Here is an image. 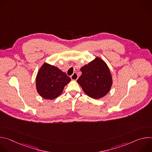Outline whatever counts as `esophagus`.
Wrapping results in <instances>:
<instances>
[{
    "label": "esophagus",
    "mask_w": 152,
    "mask_h": 152,
    "mask_svg": "<svg viewBox=\"0 0 152 152\" xmlns=\"http://www.w3.org/2000/svg\"><path fill=\"white\" fill-rule=\"evenodd\" d=\"M78 75H77V74L76 73H74L72 76H71V79H72V80H76L77 79H78Z\"/></svg>",
    "instance_id": "esophagus-1"
}]
</instances>
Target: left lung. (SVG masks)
Segmentation results:
<instances>
[{
  "label": "left lung",
  "mask_w": 152,
  "mask_h": 152,
  "mask_svg": "<svg viewBox=\"0 0 152 152\" xmlns=\"http://www.w3.org/2000/svg\"><path fill=\"white\" fill-rule=\"evenodd\" d=\"M82 75L77 82L89 97L98 99L106 96L113 85L110 70L106 62L99 57L80 68Z\"/></svg>",
  "instance_id": "obj_1"
}]
</instances>
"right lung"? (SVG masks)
Instances as JSON below:
<instances>
[{"mask_svg":"<svg viewBox=\"0 0 152 152\" xmlns=\"http://www.w3.org/2000/svg\"><path fill=\"white\" fill-rule=\"evenodd\" d=\"M70 80V77L66 73L55 66L45 63L36 77L37 91L42 98L53 100L61 94L64 86Z\"/></svg>","mask_w":152,"mask_h":152,"instance_id":"right-lung-1","label":"right lung"}]
</instances>
